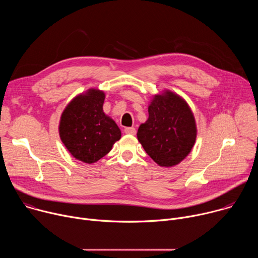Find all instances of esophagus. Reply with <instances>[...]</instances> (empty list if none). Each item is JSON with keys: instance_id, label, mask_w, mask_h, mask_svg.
<instances>
[{"instance_id": "34e87169", "label": "esophagus", "mask_w": 258, "mask_h": 258, "mask_svg": "<svg viewBox=\"0 0 258 258\" xmlns=\"http://www.w3.org/2000/svg\"><path fill=\"white\" fill-rule=\"evenodd\" d=\"M124 133L125 134H127V135H136V133H137V131H136V128L135 127H125L124 128Z\"/></svg>"}]
</instances>
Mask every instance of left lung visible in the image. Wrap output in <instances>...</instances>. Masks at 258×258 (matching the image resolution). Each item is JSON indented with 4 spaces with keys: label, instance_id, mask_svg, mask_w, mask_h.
Segmentation results:
<instances>
[{
    "label": "left lung",
    "instance_id": "obj_1",
    "mask_svg": "<svg viewBox=\"0 0 258 258\" xmlns=\"http://www.w3.org/2000/svg\"><path fill=\"white\" fill-rule=\"evenodd\" d=\"M149 117L138 130L144 150L158 165L171 167L185 159L196 141L195 117L188 103L168 90L155 95Z\"/></svg>",
    "mask_w": 258,
    "mask_h": 258
}]
</instances>
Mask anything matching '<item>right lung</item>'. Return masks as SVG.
Segmentation results:
<instances>
[{
  "mask_svg": "<svg viewBox=\"0 0 258 258\" xmlns=\"http://www.w3.org/2000/svg\"><path fill=\"white\" fill-rule=\"evenodd\" d=\"M104 92L90 89L73 98L62 112L59 135L76 159L94 163L112 149L121 138L115 121L103 111Z\"/></svg>",
  "mask_w": 258,
  "mask_h": 258,
  "instance_id": "obj_1",
  "label": "right lung"
}]
</instances>
